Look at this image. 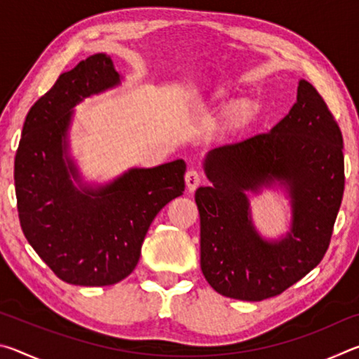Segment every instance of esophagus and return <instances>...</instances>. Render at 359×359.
<instances>
[{
    "label": "esophagus",
    "mask_w": 359,
    "mask_h": 359,
    "mask_svg": "<svg viewBox=\"0 0 359 359\" xmlns=\"http://www.w3.org/2000/svg\"><path fill=\"white\" fill-rule=\"evenodd\" d=\"M201 182H203V174L201 172L196 171V169H190V171H187L185 184H187L188 190H190V191L196 190Z\"/></svg>",
    "instance_id": "obj_1"
}]
</instances>
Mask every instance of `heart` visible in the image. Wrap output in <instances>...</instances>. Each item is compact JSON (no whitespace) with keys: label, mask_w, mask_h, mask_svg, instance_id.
Returning <instances> with one entry per match:
<instances>
[{"label":"heart","mask_w":359,"mask_h":359,"mask_svg":"<svg viewBox=\"0 0 359 359\" xmlns=\"http://www.w3.org/2000/svg\"><path fill=\"white\" fill-rule=\"evenodd\" d=\"M242 115H244V112H242Z\"/></svg>","instance_id":"obj_1"}]
</instances>
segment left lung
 <instances>
[{
	"label": "left lung",
	"instance_id": "8db88e82",
	"mask_svg": "<svg viewBox=\"0 0 359 359\" xmlns=\"http://www.w3.org/2000/svg\"><path fill=\"white\" fill-rule=\"evenodd\" d=\"M344 141L336 118L312 83L267 133L209 151L212 187L194 194L201 218V271L218 293L241 301L277 296L309 274L330 247L342 203ZM283 184L292 196V228L280 241L254 229L247 191Z\"/></svg>",
	"mask_w": 359,
	"mask_h": 359
}]
</instances>
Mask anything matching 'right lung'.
Listing matches in <instances>:
<instances>
[{
  "mask_svg": "<svg viewBox=\"0 0 359 359\" xmlns=\"http://www.w3.org/2000/svg\"><path fill=\"white\" fill-rule=\"evenodd\" d=\"M120 83L106 53L63 72L34 102L23 123L14 180L23 234L58 278L106 287L128 277L158 212L185 190L184 160L135 168L109 185L77 188L68 156L72 109Z\"/></svg>",
  "mask_w": 359,
  "mask_h": 359,
  "instance_id": "add662e5",
  "label": "right lung"
}]
</instances>
